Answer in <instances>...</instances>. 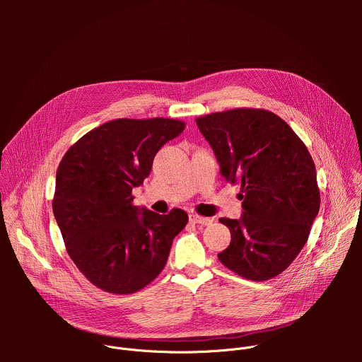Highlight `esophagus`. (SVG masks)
I'll list each match as a JSON object with an SVG mask.
<instances>
[{
	"instance_id": "obj_1",
	"label": "esophagus",
	"mask_w": 362,
	"mask_h": 362,
	"mask_svg": "<svg viewBox=\"0 0 362 362\" xmlns=\"http://www.w3.org/2000/svg\"><path fill=\"white\" fill-rule=\"evenodd\" d=\"M189 219H190V222L197 223V225H203V226H208L214 222L211 218H203V216H199V215H190Z\"/></svg>"
}]
</instances>
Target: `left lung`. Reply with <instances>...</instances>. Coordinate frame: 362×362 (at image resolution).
<instances>
[{
	"label": "left lung",
	"mask_w": 362,
	"mask_h": 362,
	"mask_svg": "<svg viewBox=\"0 0 362 362\" xmlns=\"http://www.w3.org/2000/svg\"><path fill=\"white\" fill-rule=\"evenodd\" d=\"M196 123L221 175L242 187V216L221 219L232 240L219 261L250 281L278 276L305 246L320 212L311 154L288 123L267 110L235 109Z\"/></svg>",
	"instance_id": "left-lung-1"
}]
</instances>
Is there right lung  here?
Returning a JSON list of instances; mask_svg holds the SVG:
<instances>
[{"label":"right lung","mask_w":362,"mask_h":362,"mask_svg":"<svg viewBox=\"0 0 362 362\" xmlns=\"http://www.w3.org/2000/svg\"><path fill=\"white\" fill-rule=\"evenodd\" d=\"M185 130L172 119L107 122L69 148L57 169L53 214L67 252L97 288L133 293L165 268L173 239L189 218L133 206L163 144Z\"/></svg>","instance_id":"add662e5"}]
</instances>
